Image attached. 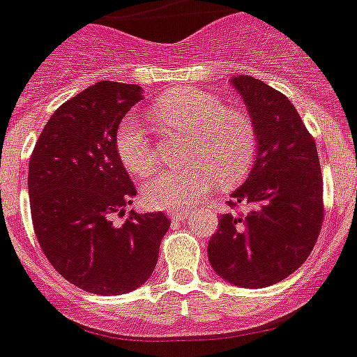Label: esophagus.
Here are the masks:
<instances>
[{"label":"esophagus","mask_w":357,"mask_h":357,"mask_svg":"<svg viewBox=\"0 0 357 357\" xmlns=\"http://www.w3.org/2000/svg\"><path fill=\"white\" fill-rule=\"evenodd\" d=\"M188 215L190 213L183 211V209H172V211H169V216H171L172 220H176V222H178V220H185Z\"/></svg>","instance_id":"esophagus-1"}]
</instances>
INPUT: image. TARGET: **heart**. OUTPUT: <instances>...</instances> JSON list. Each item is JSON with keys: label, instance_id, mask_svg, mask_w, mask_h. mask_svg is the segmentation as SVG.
I'll list each match as a JSON object with an SVG mask.
<instances>
[{"label": "heart", "instance_id": "heart-1", "mask_svg": "<svg viewBox=\"0 0 357 357\" xmlns=\"http://www.w3.org/2000/svg\"><path fill=\"white\" fill-rule=\"evenodd\" d=\"M155 121L174 132L192 135L190 162L185 169H167L144 185V199L155 209L192 206L206 195L213 181L234 183L254 163L257 132L252 118L239 109L225 107L224 100L195 88L163 93L151 107ZM116 153L130 172L146 176L155 169L151 139L133 118L121 119L114 135Z\"/></svg>", "mask_w": 357, "mask_h": 357}]
</instances>
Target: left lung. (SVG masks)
<instances>
[{
	"instance_id": "left-lung-1",
	"label": "left lung",
	"mask_w": 357,
	"mask_h": 357,
	"mask_svg": "<svg viewBox=\"0 0 357 357\" xmlns=\"http://www.w3.org/2000/svg\"><path fill=\"white\" fill-rule=\"evenodd\" d=\"M257 132L255 163L231 194L208 243L218 276L245 289L278 284L317 243L324 220L317 146L284 93L250 75L232 79Z\"/></svg>"
}]
</instances>
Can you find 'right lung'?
Masks as SVG:
<instances>
[{"label": "right lung", "mask_w": 357, "mask_h": 357, "mask_svg": "<svg viewBox=\"0 0 357 357\" xmlns=\"http://www.w3.org/2000/svg\"><path fill=\"white\" fill-rule=\"evenodd\" d=\"M139 100L137 84L89 86L56 109L29 158V206L40 248L63 278L93 294L141 287L171 225L162 211H130L123 225L112 222L137 195L114 135Z\"/></svg>", "instance_id": "add662e5"}]
</instances>
